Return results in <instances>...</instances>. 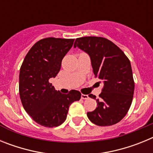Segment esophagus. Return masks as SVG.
Instances as JSON below:
<instances>
[{"label":"esophagus","instance_id":"1","mask_svg":"<svg viewBox=\"0 0 153 153\" xmlns=\"http://www.w3.org/2000/svg\"><path fill=\"white\" fill-rule=\"evenodd\" d=\"M88 98V95H85V94H82V95H81V99H83V100H86V99Z\"/></svg>","mask_w":153,"mask_h":153}]
</instances>
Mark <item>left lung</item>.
Masks as SVG:
<instances>
[{"label":"left lung","mask_w":153,"mask_h":153,"mask_svg":"<svg viewBox=\"0 0 153 153\" xmlns=\"http://www.w3.org/2000/svg\"><path fill=\"white\" fill-rule=\"evenodd\" d=\"M76 47L88 53L93 74L104 83L100 99L89 95L97 103L95 110L87 113L89 120L100 126L117 123L129 111L134 93L129 58L113 42L100 36L76 38L74 47Z\"/></svg>","instance_id":"1"}]
</instances>
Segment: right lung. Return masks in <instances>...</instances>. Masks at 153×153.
I'll return each instance as SVG.
<instances>
[{
    "label": "right lung",
    "instance_id": "1",
    "mask_svg": "<svg viewBox=\"0 0 153 153\" xmlns=\"http://www.w3.org/2000/svg\"><path fill=\"white\" fill-rule=\"evenodd\" d=\"M74 39L47 37L37 41L24 58L19 74V93L25 111L33 121L45 127L61 125L69 106L79 100L80 92L63 94L55 90L49 79L59 73L61 62Z\"/></svg>",
    "mask_w": 153,
    "mask_h": 153
}]
</instances>
